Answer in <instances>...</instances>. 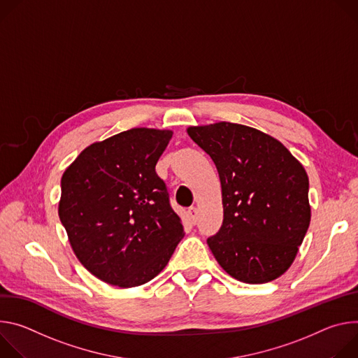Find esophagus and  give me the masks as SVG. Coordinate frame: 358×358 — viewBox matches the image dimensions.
I'll return each instance as SVG.
<instances>
[{
	"label": "esophagus",
	"mask_w": 358,
	"mask_h": 358,
	"mask_svg": "<svg viewBox=\"0 0 358 358\" xmlns=\"http://www.w3.org/2000/svg\"><path fill=\"white\" fill-rule=\"evenodd\" d=\"M187 215H189V219L192 220V223L194 224V223L197 222V208H194V206L189 208V210H187Z\"/></svg>",
	"instance_id": "1"
}]
</instances>
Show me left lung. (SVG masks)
Instances as JSON below:
<instances>
[{
  "label": "left lung",
  "instance_id": "obj_1",
  "mask_svg": "<svg viewBox=\"0 0 358 358\" xmlns=\"http://www.w3.org/2000/svg\"><path fill=\"white\" fill-rule=\"evenodd\" d=\"M222 183L223 223L208 245L233 279L262 285L293 264L311 219L304 166L275 138L231 122L189 127Z\"/></svg>",
  "mask_w": 358,
  "mask_h": 358
}]
</instances>
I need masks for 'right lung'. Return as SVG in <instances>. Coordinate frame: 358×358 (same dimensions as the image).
<instances>
[{
  "label": "right lung",
  "instance_id": "add662e5",
  "mask_svg": "<svg viewBox=\"0 0 358 358\" xmlns=\"http://www.w3.org/2000/svg\"><path fill=\"white\" fill-rule=\"evenodd\" d=\"M173 132L132 128L94 142L61 178L58 215L81 264L129 289L161 273L185 236L155 172Z\"/></svg>",
  "mask_w": 358,
  "mask_h": 358
}]
</instances>
